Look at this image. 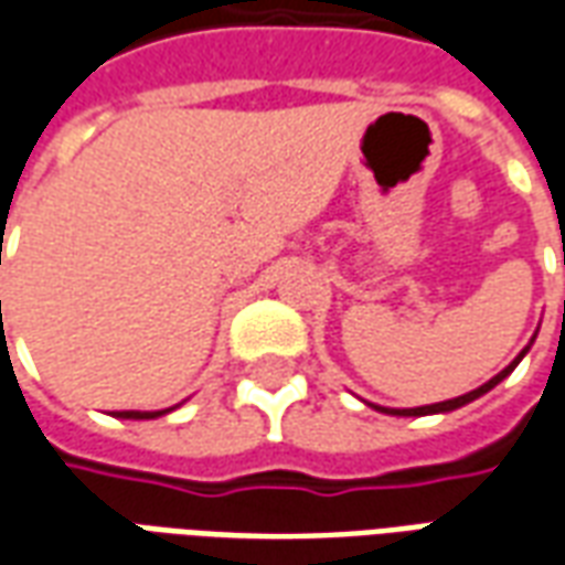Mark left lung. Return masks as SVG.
<instances>
[{
  "label": "left lung",
  "instance_id": "left-lung-1",
  "mask_svg": "<svg viewBox=\"0 0 565 565\" xmlns=\"http://www.w3.org/2000/svg\"><path fill=\"white\" fill-rule=\"evenodd\" d=\"M530 344H533V342H530ZM530 344H526V348H523L521 354L514 356V360H511L509 366L502 369L499 375H493V379L487 381V384H481L478 391L462 393V396H454V399H445V403L417 405V408H384V405H372V403H369V405H372L375 412H384V415H396V417H424V415H448V412H457V408H462V405L475 403L478 396H484L487 391H493V387H497V384H499V381H502V379H509L511 372H514V366H518V363H521L523 356H526V351H530Z\"/></svg>",
  "mask_w": 565,
  "mask_h": 565
}]
</instances>
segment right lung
<instances>
[{
	"instance_id": "obj_1",
	"label": "right lung",
	"mask_w": 565,
	"mask_h": 565,
	"mask_svg": "<svg viewBox=\"0 0 565 565\" xmlns=\"http://www.w3.org/2000/svg\"><path fill=\"white\" fill-rule=\"evenodd\" d=\"M174 412V408H162V412H115V417H124V420H153V417H162Z\"/></svg>"
}]
</instances>
